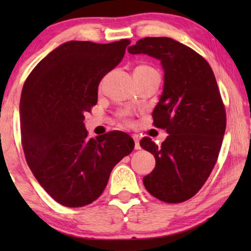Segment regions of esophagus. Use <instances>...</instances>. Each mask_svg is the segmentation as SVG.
<instances>
[{
  "instance_id": "34e87169",
  "label": "esophagus",
  "mask_w": 251,
  "mask_h": 251,
  "mask_svg": "<svg viewBox=\"0 0 251 251\" xmlns=\"http://www.w3.org/2000/svg\"><path fill=\"white\" fill-rule=\"evenodd\" d=\"M133 142H135V149H136V150H140V145H139V139H138V137L133 136Z\"/></svg>"
}]
</instances>
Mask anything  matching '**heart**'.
Instances as JSON below:
<instances>
[{
  "instance_id": "b5f03b06",
  "label": "heart",
  "mask_w": 251,
  "mask_h": 251,
  "mask_svg": "<svg viewBox=\"0 0 251 251\" xmlns=\"http://www.w3.org/2000/svg\"><path fill=\"white\" fill-rule=\"evenodd\" d=\"M149 72H154V70L149 66H146V65H139V66H137L135 70H133V74H145L149 73Z\"/></svg>"
}]
</instances>
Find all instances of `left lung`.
<instances>
[{"label": "left lung", "instance_id": "left-lung-1", "mask_svg": "<svg viewBox=\"0 0 251 251\" xmlns=\"http://www.w3.org/2000/svg\"><path fill=\"white\" fill-rule=\"evenodd\" d=\"M128 51L160 60L164 73L153 125L166 129L168 137L161 146L149 137L140 140L155 157L144 186L161 201L184 202L208 179L225 133L226 113L214 72L203 57L170 37H145Z\"/></svg>", "mask_w": 251, "mask_h": 251}]
</instances>
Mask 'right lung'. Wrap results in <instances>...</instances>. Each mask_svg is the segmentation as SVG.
Here are the masks:
<instances>
[{
  "label": "right lung",
  "mask_w": 251,
  "mask_h": 251,
  "mask_svg": "<svg viewBox=\"0 0 251 251\" xmlns=\"http://www.w3.org/2000/svg\"><path fill=\"white\" fill-rule=\"evenodd\" d=\"M129 43L68 41L36 65L23 87L26 161L41 186L65 207H83L100 197L113 168L135 147L122 131L89 138L83 123L97 104L99 82L121 63Z\"/></svg>",
  "instance_id": "1"
}]
</instances>
